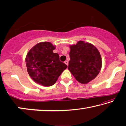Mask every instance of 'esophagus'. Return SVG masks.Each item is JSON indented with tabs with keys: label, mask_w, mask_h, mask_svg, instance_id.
<instances>
[{
	"label": "esophagus",
	"mask_w": 126,
	"mask_h": 126,
	"mask_svg": "<svg viewBox=\"0 0 126 126\" xmlns=\"http://www.w3.org/2000/svg\"><path fill=\"white\" fill-rule=\"evenodd\" d=\"M64 63H65V64H66V65H67V66H68V64H69V62H68V61H65L64 62Z\"/></svg>",
	"instance_id": "esophagus-1"
}]
</instances>
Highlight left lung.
<instances>
[{
  "label": "left lung",
  "instance_id": "left-lung-1",
  "mask_svg": "<svg viewBox=\"0 0 126 126\" xmlns=\"http://www.w3.org/2000/svg\"><path fill=\"white\" fill-rule=\"evenodd\" d=\"M68 69L79 83L86 84L99 73L102 58L98 49L92 44L79 41L70 45Z\"/></svg>",
  "mask_w": 126,
  "mask_h": 126
}]
</instances>
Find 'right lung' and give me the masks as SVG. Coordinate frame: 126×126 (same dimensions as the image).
Masks as SVG:
<instances>
[{"label":"right lung","mask_w":126,"mask_h":126,"mask_svg":"<svg viewBox=\"0 0 126 126\" xmlns=\"http://www.w3.org/2000/svg\"><path fill=\"white\" fill-rule=\"evenodd\" d=\"M55 48L50 42H41L33 47L25 57L29 75L36 83L44 86L54 85L67 67L60 61L59 54L53 52Z\"/></svg>","instance_id":"obj_1"}]
</instances>
